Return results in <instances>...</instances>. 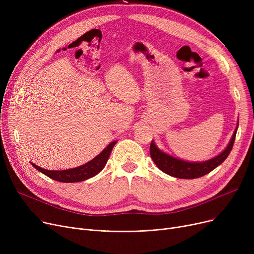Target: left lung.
<instances>
[{
	"instance_id": "obj_1",
	"label": "left lung",
	"mask_w": 254,
	"mask_h": 254,
	"mask_svg": "<svg viewBox=\"0 0 254 254\" xmlns=\"http://www.w3.org/2000/svg\"><path fill=\"white\" fill-rule=\"evenodd\" d=\"M238 125H239V122H238ZM238 125L232 136V139L230 140L225 149L215 157L208 159V161H204V162L183 161L181 158L173 156L157 148V146L155 145L153 140L151 141V144H150V156L152 158V161L154 162V164L157 166V168L170 176L181 178V179H194V178L202 177L208 174V173H210L211 171L214 170L219 165H221L225 161V158L229 156L235 142Z\"/></svg>"
}]
</instances>
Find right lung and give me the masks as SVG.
<instances>
[{
	"label": "right lung",
	"mask_w": 254,
	"mask_h": 254,
	"mask_svg": "<svg viewBox=\"0 0 254 254\" xmlns=\"http://www.w3.org/2000/svg\"><path fill=\"white\" fill-rule=\"evenodd\" d=\"M116 142L117 141L111 142L99 155H97L95 158H92L91 161H89L88 163H86L82 166H79L77 168L56 171V170H46L43 168H40L39 166H37L33 163H31V164L35 169H37L38 171L43 173V174L46 175L47 177L56 180V181L64 182V183L84 181L86 179H89L93 176H96L104 169Z\"/></svg>",
	"instance_id": "obj_1"
}]
</instances>
